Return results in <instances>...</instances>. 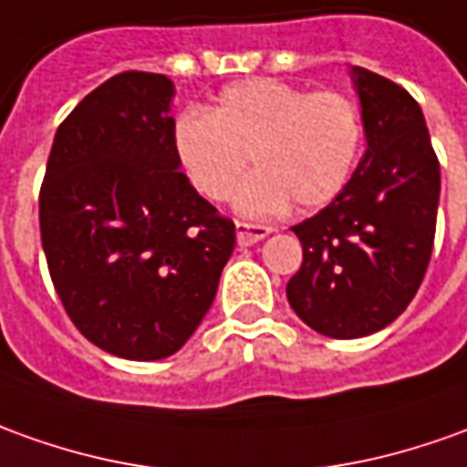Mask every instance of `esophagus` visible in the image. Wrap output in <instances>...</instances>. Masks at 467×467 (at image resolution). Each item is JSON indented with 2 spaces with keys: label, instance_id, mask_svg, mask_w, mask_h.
<instances>
[{
  "label": "esophagus",
  "instance_id": "obj_1",
  "mask_svg": "<svg viewBox=\"0 0 467 467\" xmlns=\"http://www.w3.org/2000/svg\"><path fill=\"white\" fill-rule=\"evenodd\" d=\"M272 234V226H262V223H246V221H236V241L239 246H252L266 239Z\"/></svg>",
  "mask_w": 467,
  "mask_h": 467
}]
</instances>
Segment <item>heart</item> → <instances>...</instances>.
<instances>
[{
    "mask_svg": "<svg viewBox=\"0 0 467 467\" xmlns=\"http://www.w3.org/2000/svg\"><path fill=\"white\" fill-rule=\"evenodd\" d=\"M363 127L358 109L337 91L310 93L275 78L234 83L211 111L188 109L172 124L180 170L208 201L236 195L252 218L297 208H320L346 188L358 160Z\"/></svg>",
    "mask_w": 467,
    "mask_h": 467,
    "instance_id": "heart-1",
    "label": "heart"
}]
</instances>
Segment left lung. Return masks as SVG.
Listing matches in <instances>:
<instances>
[{
    "mask_svg": "<svg viewBox=\"0 0 467 467\" xmlns=\"http://www.w3.org/2000/svg\"><path fill=\"white\" fill-rule=\"evenodd\" d=\"M366 154L336 201L292 231L302 266L287 300L302 323L337 340L394 323L432 256L440 162L422 109L394 80L350 67Z\"/></svg>",
    "mask_w": 467,
    "mask_h": 467,
    "instance_id": "left-lung-1",
    "label": "left lung"
}]
</instances>
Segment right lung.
Returning <instances> with one entry per match:
<instances>
[{"label":"right lung","instance_id":"1","mask_svg":"<svg viewBox=\"0 0 467 467\" xmlns=\"http://www.w3.org/2000/svg\"><path fill=\"white\" fill-rule=\"evenodd\" d=\"M167 76L127 70L57 127L40 188V236L67 317L111 356L160 361L213 305L236 244L180 172Z\"/></svg>","mask_w":467,"mask_h":467}]
</instances>
